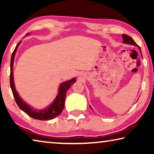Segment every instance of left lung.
Returning a JSON list of instances; mask_svg holds the SVG:
<instances>
[{
    "label": "left lung",
    "mask_w": 154,
    "mask_h": 154,
    "mask_svg": "<svg viewBox=\"0 0 154 154\" xmlns=\"http://www.w3.org/2000/svg\"><path fill=\"white\" fill-rule=\"evenodd\" d=\"M122 38H123V41L124 43L126 44H129V45H135V46H138L137 44L134 42V41L132 39V38L130 37V36H128L126 35H122ZM138 48L140 49V53H141V50H140V47L138 46ZM141 56H142V54H141ZM143 57V56H142ZM90 108L92 109V107L90 106Z\"/></svg>",
    "instance_id": "1"
}]
</instances>
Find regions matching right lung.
<instances>
[{
    "mask_svg": "<svg viewBox=\"0 0 154 154\" xmlns=\"http://www.w3.org/2000/svg\"><path fill=\"white\" fill-rule=\"evenodd\" d=\"M29 33L26 34V35ZM21 41L17 43V45L15 47L14 52L12 53L11 58V72H10V85H11V88L14 94V98L15 102H16L17 105L19 106L20 109L25 112L31 118L34 119H38V120H49V119H52L54 118H56L60 114L62 113V110H63L64 106V102L65 98H66V94L67 90L69 89L70 87L71 86L72 84L76 82V79L73 78L67 82H65L64 83H62L59 88V92L58 95H57L55 100L50 105H49L48 108L43 110H36V109H33L31 108L30 106L27 105L24 100L21 98L20 96L18 94L17 92L15 90L14 81V76H13V65H14V56L15 54V52L17 51V49L18 46L20 45Z\"/></svg>",
    "mask_w": 154,
    "mask_h": 154,
    "instance_id": "obj_1",
    "label": "right lung"
}]
</instances>
